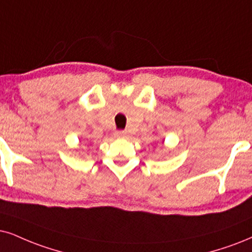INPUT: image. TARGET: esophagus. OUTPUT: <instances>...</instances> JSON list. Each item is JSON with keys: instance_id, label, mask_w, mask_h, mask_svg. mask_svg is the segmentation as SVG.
I'll return each mask as SVG.
<instances>
[{"instance_id": "34e87169", "label": "esophagus", "mask_w": 252, "mask_h": 252, "mask_svg": "<svg viewBox=\"0 0 252 252\" xmlns=\"http://www.w3.org/2000/svg\"><path fill=\"white\" fill-rule=\"evenodd\" d=\"M128 136V132L124 131V130H117L115 132V137L116 138H126Z\"/></svg>"}]
</instances>
